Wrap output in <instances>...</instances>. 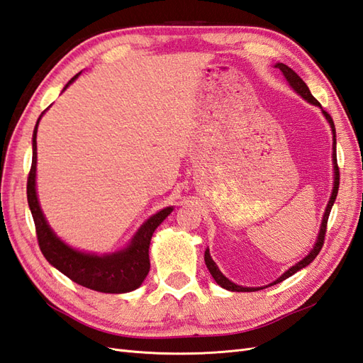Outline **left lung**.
<instances>
[{
    "label": "left lung",
    "instance_id": "left-lung-1",
    "mask_svg": "<svg viewBox=\"0 0 363 363\" xmlns=\"http://www.w3.org/2000/svg\"><path fill=\"white\" fill-rule=\"evenodd\" d=\"M276 67H277V69H280L281 72H284L285 78L288 79V83L294 87V91H296L297 94L302 95L306 101H309L311 104H315V106H319V108H322L320 103L314 99L311 92H309L308 86L305 84L303 79L300 78V77L294 72L293 69L288 67V66H286V65H284V63H277V65H276ZM322 112H323V115L326 117V120L330 121V126H331V129H333V149H334V154H333V162H334V189H333V194H331V199H330V201H328V206H326V209H325V216H323V220H322L320 233H319V237H317V243H315V246L313 248V251L309 252L303 260H300L297 264H294L293 268H289V269L284 274V276L279 277L276 281H272L271 285L280 284V281H284L285 279L291 277V276H293V274H296L297 271H300L302 268L308 267V264L311 263V262L317 257V255H319V252H320V250H322V246H323V243H325L326 225H328V217H330L331 208H333V205H334V200H335V197H337L339 183H340V174H339V164H337V154H335V128H334V121H333L331 115H330L328 112H326V111H322ZM205 263H206V267H208V269H209V272H211V276L214 277V280L217 281V284H218L220 286H222V288H225V289H229V291H237V293H250V291H259V289H260V288H243V286H238V285L233 284L231 280H228V279L223 276V274L218 271V268L216 267L214 260L211 259L209 250H206V251H205Z\"/></svg>",
    "mask_w": 363,
    "mask_h": 363
}]
</instances>
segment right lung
Returning a JSON list of instances; mask_svg holds the SVG:
<instances>
[{"mask_svg": "<svg viewBox=\"0 0 363 363\" xmlns=\"http://www.w3.org/2000/svg\"><path fill=\"white\" fill-rule=\"evenodd\" d=\"M77 74L66 87L78 77ZM65 87V89H66ZM41 118V117H40ZM38 118V121H40ZM37 126L33 130V154L32 166L28 177V201L32 212L35 231L40 250L46 260L67 276L75 284L84 288H89L100 293L120 294L128 291L137 289L146 279L151 263H149V245H151L152 234L163 220L171 214L172 208H164L155 216L141 225L135 237L132 238L130 245L126 250L108 255L84 254L69 248L49 228L46 218H44L40 203L35 191V171H37Z\"/></svg>", "mask_w": 363, "mask_h": 363, "instance_id": "right-lung-1", "label": "right lung"}]
</instances>
